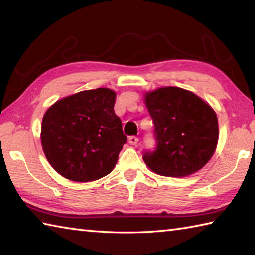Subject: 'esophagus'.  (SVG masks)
I'll list each match as a JSON object with an SVG mask.
<instances>
[{"mask_svg": "<svg viewBox=\"0 0 255 255\" xmlns=\"http://www.w3.org/2000/svg\"><path fill=\"white\" fill-rule=\"evenodd\" d=\"M128 143L131 145H136L138 143V138L136 136H131L128 137Z\"/></svg>", "mask_w": 255, "mask_h": 255, "instance_id": "obj_1", "label": "esophagus"}]
</instances>
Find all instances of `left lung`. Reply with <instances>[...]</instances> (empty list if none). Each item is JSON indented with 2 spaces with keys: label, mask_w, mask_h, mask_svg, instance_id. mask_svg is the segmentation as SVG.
Here are the masks:
<instances>
[{
  "label": "left lung",
  "mask_w": 255,
  "mask_h": 255,
  "mask_svg": "<svg viewBox=\"0 0 255 255\" xmlns=\"http://www.w3.org/2000/svg\"><path fill=\"white\" fill-rule=\"evenodd\" d=\"M155 126L157 147L143 159L155 174L187 177L199 171L216 152L219 127L214 109L194 92L162 87L144 93Z\"/></svg>",
  "instance_id": "obj_1"
}]
</instances>
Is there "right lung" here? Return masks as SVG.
<instances>
[{"label":"right lung","mask_w":255,"mask_h":255,"mask_svg":"<svg viewBox=\"0 0 255 255\" xmlns=\"http://www.w3.org/2000/svg\"><path fill=\"white\" fill-rule=\"evenodd\" d=\"M117 92L109 88L61 98L43 117L40 142L57 173L72 181L98 180L116 167L127 143L114 113Z\"/></svg>","instance_id":"add662e5"}]
</instances>
